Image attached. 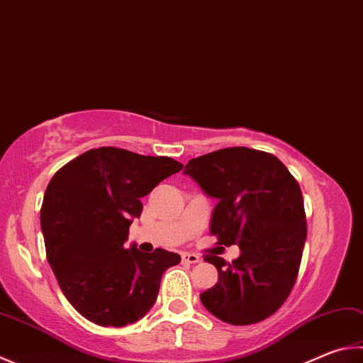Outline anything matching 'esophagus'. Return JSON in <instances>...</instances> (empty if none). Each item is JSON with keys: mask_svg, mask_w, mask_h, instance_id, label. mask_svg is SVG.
Here are the masks:
<instances>
[{"mask_svg": "<svg viewBox=\"0 0 363 363\" xmlns=\"http://www.w3.org/2000/svg\"><path fill=\"white\" fill-rule=\"evenodd\" d=\"M181 257H182V262H186V263H199L201 260L200 255L190 254V252H184Z\"/></svg>", "mask_w": 363, "mask_h": 363, "instance_id": "obj_1", "label": "esophagus"}]
</instances>
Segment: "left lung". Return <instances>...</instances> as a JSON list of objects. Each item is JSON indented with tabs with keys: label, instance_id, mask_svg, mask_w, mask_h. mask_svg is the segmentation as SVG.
Masks as SVG:
<instances>
[{
	"label": "left lung",
	"instance_id": "1",
	"mask_svg": "<svg viewBox=\"0 0 363 363\" xmlns=\"http://www.w3.org/2000/svg\"><path fill=\"white\" fill-rule=\"evenodd\" d=\"M184 173L217 200L211 235L217 245H238L232 263L206 255L219 281L200 298L217 319L257 324L287 300L300 269L306 216L298 182L273 154L227 147L189 160Z\"/></svg>",
	"mask_w": 363,
	"mask_h": 363
}]
</instances>
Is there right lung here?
Returning a JSON list of instances; mask_svg holds the SVG:
<instances>
[{
  "label": "right lung",
  "mask_w": 363,
  "mask_h": 363,
  "mask_svg": "<svg viewBox=\"0 0 363 363\" xmlns=\"http://www.w3.org/2000/svg\"><path fill=\"white\" fill-rule=\"evenodd\" d=\"M184 164L169 157L98 147L57 171L45 189L41 228L45 255L63 295L103 327L140 320L157 300L164 269L181 257L164 249H125L143 213L140 199Z\"/></svg>",
  "instance_id": "obj_1"
}]
</instances>
